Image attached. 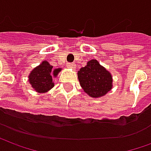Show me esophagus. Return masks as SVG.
Returning a JSON list of instances; mask_svg holds the SVG:
<instances>
[{
  "label": "esophagus",
  "mask_w": 151,
  "mask_h": 151,
  "mask_svg": "<svg viewBox=\"0 0 151 151\" xmlns=\"http://www.w3.org/2000/svg\"><path fill=\"white\" fill-rule=\"evenodd\" d=\"M68 67L72 68V69H75V65H74V63H68Z\"/></svg>",
  "instance_id": "obj_1"
}]
</instances>
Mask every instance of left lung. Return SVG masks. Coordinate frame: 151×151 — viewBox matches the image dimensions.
Wrapping results in <instances>:
<instances>
[{
	"instance_id": "left-lung-1",
	"label": "left lung",
	"mask_w": 151,
	"mask_h": 151,
	"mask_svg": "<svg viewBox=\"0 0 151 151\" xmlns=\"http://www.w3.org/2000/svg\"><path fill=\"white\" fill-rule=\"evenodd\" d=\"M80 85L83 91L93 98L106 95L111 89L112 78L110 73L96 60H91L78 72Z\"/></svg>"
}]
</instances>
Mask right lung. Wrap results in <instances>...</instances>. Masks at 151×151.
Instances as JSON below:
<instances>
[{"label":"right lung","mask_w":151,"mask_h":151,"mask_svg":"<svg viewBox=\"0 0 151 151\" xmlns=\"http://www.w3.org/2000/svg\"><path fill=\"white\" fill-rule=\"evenodd\" d=\"M60 71V69H56L52 71V66L47 61H43L41 65L31 71L29 76V82L31 86L40 93H44L54 86L52 75L56 77Z\"/></svg>","instance_id":"right-lung-1"}]
</instances>
